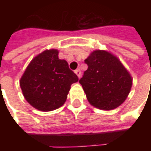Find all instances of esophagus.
Returning a JSON list of instances; mask_svg holds the SVG:
<instances>
[{"mask_svg":"<svg viewBox=\"0 0 151 151\" xmlns=\"http://www.w3.org/2000/svg\"><path fill=\"white\" fill-rule=\"evenodd\" d=\"M75 73L78 75V77L79 78H81V76H82V72H81V70L80 69H76L75 70Z\"/></svg>","mask_w":151,"mask_h":151,"instance_id":"34e87169","label":"esophagus"}]
</instances>
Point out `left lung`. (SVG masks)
<instances>
[{
    "label": "left lung",
    "instance_id": "1",
    "mask_svg": "<svg viewBox=\"0 0 151 151\" xmlns=\"http://www.w3.org/2000/svg\"><path fill=\"white\" fill-rule=\"evenodd\" d=\"M88 66L80 84L89 103L102 110H111L126 99L132 78L119 60L106 51L96 50L85 60Z\"/></svg>",
    "mask_w": 151,
    "mask_h": 151
}]
</instances>
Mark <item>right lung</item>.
<instances>
[{"instance_id":"right-lung-1","label":"right lung","mask_w":151,"mask_h":151,"mask_svg":"<svg viewBox=\"0 0 151 151\" xmlns=\"http://www.w3.org/2000/svg\"><path fill=\"white\" fill-rule=\"evenodd\" d=\"M78 81L67 61L58 58V51L51 49L31 60L20 80V86L32 107L49 111L65 104L70 86Z\"/></svg>"}]
</instances>
